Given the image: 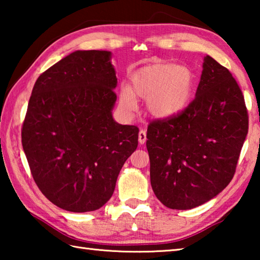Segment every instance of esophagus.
Returning a JSON list of instances; mask_svg holds the SVG:
<instances>
[{"label": "esophagus", "mask_w": 260, "mask_h": 260, "mask_svg": "<svg viewBox=\"0 0 260 260\" xmlns=\"http://www.w3.org/2000/svg\"><path fill=\"white\" fill-rule=\"evenodd\" d=\"M147 141V133L144 129H141L139 132V142L140 144H143Z\"/></svg>", "instance_id": "1"}]
</instances>
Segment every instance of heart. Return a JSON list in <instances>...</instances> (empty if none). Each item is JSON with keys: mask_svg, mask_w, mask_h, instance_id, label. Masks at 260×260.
Segmentation results:
<instances>
[{"mask_svg": "<svg viewBox=\"0 0 260 260\" xmlns=\"http://www.w3.org/2000/svg\"><path fill=\"white\" fill-rule=\"evenodd\" d=\"M132 88H120V105L127 113L138 110L136 96L147 100L153 117L171 118L182 112L190 101L193 74L190 69L174 64H152L141 68L131 77Z\"/></svg>", "mask_w": 260, "mask_h": 260, "instance_id": "heart-1", "label": "heart"}]
</instances>
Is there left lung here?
Segmentation results:
<instances>
[{
    "mask_svg": "<svg viewBox=\"0 0 260 260\" xmlns=\"http://www.w3.org/2000/svg\"><path fill=\"white\" fill-rule=\"evenodd\" d=\"M248 128L241 88L226 68L206 56L196 98L178 116L148 126L150 182L157 199L173 210L212 200L234 177Z\"/></svg>",
    "mask_w": 260,
    "mask_h": 260,
    "instance_id": "obj_1",
    "label": "left lung"
}]
</instances>
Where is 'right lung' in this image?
Wrapping results in <instances>:
<instances>
[{
    "instance_id": "add662e5",
    "label": "right lung",
    "mask_w": 260,
    "mask_h": 260,
    "mask_svg": "<svg viewBox=\"0 0 260 260\" xmlns=\"http://www.w3.org/2000/svg\"><path fill=\"white\" fill-rule=\"evenodd\" d=\"M110 59V51L77 50L52 65L35 82L23 122L35 183L71 212L102 208L138 148V127L112 118L117 77Z\"/></svg>"
}]
</instances>
